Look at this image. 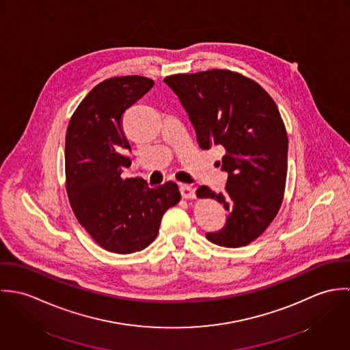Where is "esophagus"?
Wrapping results in <instances>:
<instances>
[{
    "instance_id": "esophagus-1",
    "label": "esophagus",
    "mask_w": 350,
    "mask_h": 350,
    "mask_svg": "<svg viewBox=\"0 0 350 350\" xmlns=\"http://www.w3.org/2000/svg\"><path fill=\"white\" fill-rule=\"evenodd\" d=\"M179 190H180L182 198H185V200H193V198H196V190H194L191 186H189V185H180Z\"/></svg>"
}]
</instances>
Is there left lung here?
I'll use <instances>...</instances> for the list:
<instances>
[{
  "instance_id": "obj_1",
  "label": "left lung",
  "mask_w": 350,
  "mask_h": 350,
  "mask_svg": "<svg viewBox=\"0 0 350 350\" xmlns=\"http://www.w3.org/2000/svg\"><path fill=\"white\" fill-rule=\"evenodd\" d=\"M164 82L186 109L200 148L225 150L217 161L228 172L225 191L197 190V197L218 200L228 211L224 228L206 233L207 240L226 248L248 245L276 217L286 189L288 139L275 100L230 70L176 74Z\"/></svg>"
}]
</instances>
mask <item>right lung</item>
Returning a JSON list of instances; mask_svg holds the SVG:
<instances>
[{"label": "right lung", "mask_w": 350, "mask_h": 350, "mask_svg": "<svg viewBox=\"0 0 350 350\" xmlns=\"http://www.w3.org/2000/svg\"><path fill=\"white\" fill-rule=\"evenodd\" d=\"M153 83L140 75L100 82L79 103L66 133L70 204L93 240L113 253L147 248L159 233L163 214L180 200L178 185L171 180L148 187L142 178H121L132 164L122 116Z\"/></svg>", "instance_id": "obj_1"}]
</instances>
